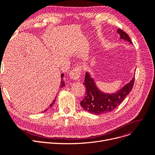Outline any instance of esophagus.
Returning <instances> with one entry per match:
<instances>
[{
    "label": "esophagus",
    "mask_w": 155,
    "mask_h": 155,
    "mask_svg": "<svg viewBox=\"0 0 155 155\" xmlns=\"http://www.w3.org/2000/svg\"><path fill=\"white\" fill-rule=\"evenodd\" d=\"M82 68L80 67H77L72 69L70 72V77L73 80H77L80 77Z\"/></svg>",
    "instance_id": "esophagus-1"
}]
</instances>
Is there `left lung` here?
Returning a JSON list of instances; mask_svg holds the SVG:
<instances>
[{"instance_id":"left-lung-1","label":"left lung","mask_w":155,"mask_h":155,"mask_svg":"<svg viewBox=\"0 0 155 155\" xmlns=\"http://www.w3.org/2000/svg\"><path fill=\"white\" fill-rule=\"evenodd\" d=\"M120 39H124L132 44L128 35L120 29L117 30ZM134 83V77L129 84L122 88L118 92L112 94H104L101 92L95 85L94 80L87 72L84 85L86 92L84 99L80 102L82 107L94 114L100 115L114 110L123 102L126 96L131 91Z\"/></svg>"}]
</instances>
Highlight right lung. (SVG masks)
<instances>
[{
    "instance_id": "add662e5",
    "label": "right lung",
    "mask_w": 155,
    "mask_h": 155,
    "mask_svg": "<svg viewBox=\"0 0 155 155\" xmlns=\"http://www.w3.org/2000/svg\"><path fill=\"white\" fill-rule=\"evenodd\" d=\"M63 76H64V74H63V73H62V74L61 75V79H62V78L63 77ZM64 83L63 82V81H61V84H60V87H64ZM56 97H55V99H56ZM55 99H54V100L53 101V102H52V103L50 104V107H49V108H50L51 107H52V106H53V105L54 104V102H55V101H56ZM49 108H48V109H49ZM48 109H46L45 111H46V110H47Z\"/></svg>"
}]
</instances>
